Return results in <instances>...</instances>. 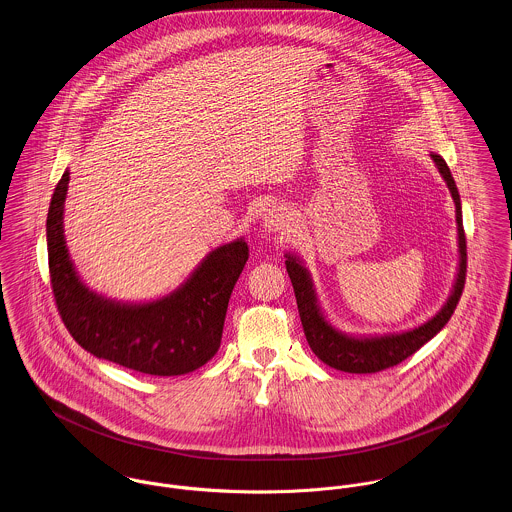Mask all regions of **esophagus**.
Here are the masks:
<instances>
[{
  "mask_svg": "<svg viewBox=\"0 0 512 512\" xmlns=\"http://www.w3.org/2000/svg\"><path fill=\"white\" fill-rule=\"evenodd\" d=\"M290 220L292 219H290V215L284 207H272L262 217V228L266 232H272V234L286 232L290 228Z\"/></svg>",
  "mask_w": 512,
  "mask_h": 512,
  "instance_id": "esophagus-1",
  "label": "esophagus"
}]
</instances>
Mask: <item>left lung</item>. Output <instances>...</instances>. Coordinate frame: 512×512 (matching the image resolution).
Wrapping results in <instances>:
<instances>
[{
  "mask_svg": "<svg viewBox=\"0 0 512 512\" xmlns=\"http://www.w3.org/2000/svg\"><path fill=\"white\" fill-rule=\"evenodd\" d=\"M432 161L438 167L439 175L443 177L451 199L455 203V222H457V248H459V264L451 293L447 301L438 313L428 319L426 323L402 331V333H384V335H349L341 329H337L323 313L317 292L311 280L309 270L305 268L303 260L286 252V270L292 280L293 292L297 299V309L303 325L305 339L311 347V351L331 368L353 372V374H366V372H378L388 366L398 365L410 355H414L420 347H424L430 339H434L443 325L451 319L457 301L465 286V272H467V244H465V232H463V217H461V199L455 187V181L451 177V171L443 157L438 153H430Z\"/></svg>",
  "mask_w": 512,
  "mask_h": 512,
  "instance_id": "left-lung-1",
  "label": "left lung"
}]
</instances>
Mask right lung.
Segmentation results:
<instances>
[{
	"label": "right lung",
	"mask_w": 512,
	"mask_h": 512,
	"mask_svg": "<svg viewBox=\"0 0 512 512\" xmlns=\"http://www.w3.org/2000/svg\"><path fill=\"white\" fill-rule=\"evenodd\" d=\"M69 169L55 187L47 215L51 286L74 341L98 359L155 376H179L209 363L220 347L230 293L248 260L236 238L209 252L191 276L153 301H116L92 292L74 268L65 240Z\"/></svg>",
	"instance_id": "right-lung-1"
}]
</instances>
